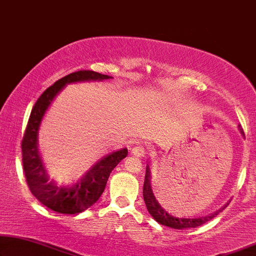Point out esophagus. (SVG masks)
I'll list each match as a JSON object with an SVG mask.
<instances>
[{
    "instance_id": "obj_1",
    "label": "esophagus",
    "mask_w": 256,
    "mask_h": 256,
    "mask_svg": "<svg viewBox=\"0 0 256 256\" xmlns=\"http://www.w3.org/2000/svg\"><path fill=\"white\" fill-rule=\"evenodd\" d=\"M146 152H147L146 147H145V146H142V145L134 146V147H133V148L131 150V153H132V156H138V158L145 156Z\"/></svg>"
}]
</instances>
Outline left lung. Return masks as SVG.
I'll return each instance as SVG.
<instances>
[{
    "mask_svg": "<svg viewBox=\"0 0 256 256\" xmlns=\"http://www.w3.org/2000/svg\"><path fill=\"white\" fill-rule=\"evenodd\" d=\"M240 132L244 136V130L239 125ZM144 200H145L146 208L150 216L156 219V220L161 225L168 226V228H176V230H182V228H197V226H200L205 224V222L211 220L212 218H214L216 216L219 214V212H222L224 208L228 206V204L224 205L222 208H219L218 211L214 212V214L204 216V217H198V218H178V217H172V214H169L167 211L164 210L162 206L159 204V202L156 200V196L152 192V186H150V166H146V174H145V181H144Z\"/></svg>",
    "mask_w": 256,
    "mask_h": 256,
    "instance_id": "left-lung-1",
    "label": "left lung"
}]
</instances>
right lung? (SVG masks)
<instances>
[{
  "mask_svg": "<svg viewBox=\"0 0 256 256\" xmlns=\"http://www.w3.org/2000/svg\"><path fill=\"white\" fill-rule=\"evenodd\" d=\"M106 78H109L108 75L96 73L94 70L74 72L58 80L54 84L46 89L32 108L22 140V156H23L25 178L32 195L45 206L59 214H80L95 204L106 189L110 172L124 158H126L128 148H122L103 156L70 186H59L53 181H48V175L39 156V126L53 98L67 84L81 81H102Z\"/></svg>",
  "mask_w": 256,
  "mask_h": 256,
  "instance_id": "add662e5",
  "label": "right lung"
}]
</instances>
